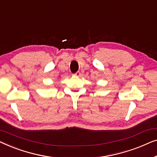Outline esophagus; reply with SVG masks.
<instances>
[{"mask_svg": "<svg viewBox=\"0 0 157 157\" xmlns=\"http://www.w3.org/2000/svg\"><path fill=\"white\" fill-rule=\"evenodd\" d=\"M80 75H81V73L79 72V71H77V72L76 73V74H73V76H77V77H78V76H80Z\"/></svg>", "mask_w": 157, "mask_h": 157, "instance_id": "obj_1", "label": "esophagus"}]
</instances>
